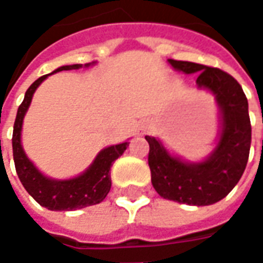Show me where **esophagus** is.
<instances>
[{
    "mask_svg": "<svg viewBox=\"0 0 263 263\" xmlns=\"http://www.w3.org/2000/svg\"><path fill=\"white\" fill-rule=\"evenodd\" d=\"M145 131H146V128H145V126H143L142 129H141V134H145Z\"/></svg>",
    "mask_w": 263,
    "mask_h": 263,
    "instance_id": "obj_1",
    "label": "esophagus"
}]
</instances>
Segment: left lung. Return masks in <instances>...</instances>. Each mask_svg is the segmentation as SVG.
<instances>
[{"label": "left lung", "mask_w": 263, "mask_h": 263, "mask_svg": "<svg viewBox=\"0 0 263 263\" xmlns=\"http://www.w3.org/2000/svg\"><path fill=\"white\" fill-rule=\"evenodd\" d=\"M167 62L184 74L197 73L198 88L214 94L220 108V131L214 151L196 163L173 156L159 139L146 135L152 184L158 194L167 200L210 205L235 187L247 167L251 148L248 100L239 83L222 70L183 60Z\"/></svg>", "instance_id": "left-lung-1"}]
</instances>
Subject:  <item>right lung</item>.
I'll return each instance as SVG.
<instances>
[{
	"instance_id": "right-lung-1",
	"label": "right lung",
	"mask_w": 263,
	"mask_h": 263,
	"mask_svg": "<svg viewBox=\"0 0 263 263\" xmlns=\"http://www.w3.org/2000/svg\"><path fill=\"white\" fill-rule=\"evenodd\" d=\"M92 63H86L84 67H88ZM80 67H83V65L62 66L54 70L53 73L63 71V70H77ZM48 76L49 74L42 76L32 83L31 87L26 90L25 98L16 112L14 132H12V154H14L15 169H16L18 177L26 192L42 207H46L52 211H70V210L84 209L88 205L101 203L104 198L107 197L111 189L109 169L112 166V162L124 154L129 142H122L103 149L96 156L94 162L88 166L86 172H83L81 175L73 179H66V180H56V179L45 176L42 172H39L36 166L28 159L25 151L22 148L21 132H22L24 117L31 105L33 92L36 91L39 84L45 79H48Z\"/></svg>"
}]
</instances>
